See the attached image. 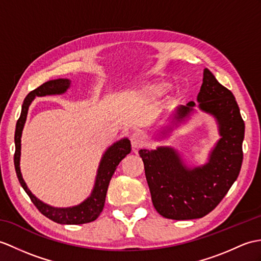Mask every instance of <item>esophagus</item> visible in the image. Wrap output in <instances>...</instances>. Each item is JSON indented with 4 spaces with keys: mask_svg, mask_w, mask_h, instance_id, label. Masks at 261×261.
I'll return each mask as SVG.
<instances>
[{
    "mask_svg": "<svg viewBox=\"0 0 261 261\" xmlns=\"http://www.w3.org/2000/svg\"><path fill=\"white\" fill-rule=\"evenodd\" d=\"M130 141H131V147L132 150L137 152V151L142 148V145L144 143L143 137L140 135V133H133V135L130 137Z\"/></svg>",
    "mask_w": 261,
    "mask_h": 261,
    "instance_id": "obj_1",
    "label": "esophagus"
}]
</instances>
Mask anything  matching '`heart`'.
<instances>
[{"label":"heart","instance_id":"obj_1","mask_svg":"<svg viewBox=\"0 0 261 261\" xmlns=\"http://www.w3.org/2000/svg\"><path fill=\"white\" fill-rule=\"evenodd\" d=\"M170 87V84L167 80H162V79H158V80H152L150 82H145L141 86H139L136 89V94L149 96V98H156L160 96ZM174 93H179V89L177 88L174 90Z\"/></svg>","mask_w":261,"mask_h":261}]
</instances>
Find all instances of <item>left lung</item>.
<instances>
[{
    "label": "left lung",
    "mask_w": 261,
    "mask_h": 261,
    "mask_svg": "<svg viewBox=\"0 0 261 261\" xmlns=\"http://www.w3.org/2000/svg\"><path fill=\"white\" fill-rule=\"evenodd\" d=\"M197 101L199 110L215 118L220 136L204 165L188 167L179 151L167 145L139 151L152 203L168 219L190 220L208 215L227 195L240 172L245 123L231 91L204 69ZM195 106L191 101L175 109L171 124L160 131L159 139L187 122L196 112Z\"/></svg>",
    "instance_id": "left-lung-1"
}]
</instances>
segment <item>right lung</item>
<instances>
[{
	"label": "right lung",
	"mask_w": 261,
	"mask_h": 261,
	"mask_svg": "<svg viewBox=\"0 0 261 261\" xmlns=\"http://www.w3.org/2000/svg\"><path fill=\"white\" fill-rule=\"evenodd\" d=\"M71 87V80L69 79H57V80H50L42 84L39 88L31 91L27 98L24 99L21 116L16 122L15 128V153H14V166L17 179H19L22 188L28 193L30 199L36 208L39 209L42 215H44L48 219L61 225H82L94 221L96 218L102 213L105 207L106 196L108 191L109 184L112 175L116 171V169L120 161L122 160L126 154L131 152V143L128 138H123L121 140L114 142L110 145L106 152L103 153L102 158L99 163L98 171H96L95 181L93 189L91 191V195L82 201L80 204L73 205L68 208H57L42 202L40 199L36 198L31 190L29 189L25 181H24L21 169H20V159H21V137L22 131L25 124L29 107L31 106L32 101L36 96H45V95H54V94H63Z\"/></svg>",
	"instance_id": "add662e5"
}]
</instances>
